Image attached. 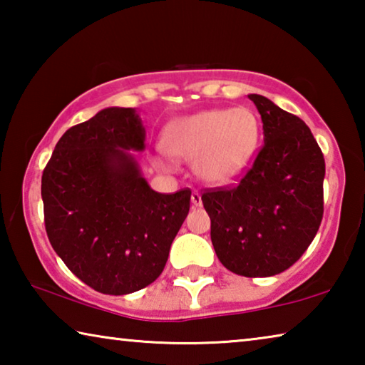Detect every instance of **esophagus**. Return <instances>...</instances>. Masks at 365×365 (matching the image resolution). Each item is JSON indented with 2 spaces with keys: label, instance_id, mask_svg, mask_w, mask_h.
I'll return each instance as SVG.
<instances>
[{
  "label": "esophagus",
  "instance_id": "esophagus-1",
  "mask_svg": "<svg viewBox=\"0 0 365 365\" xmlns=\"http://www.w3.org/2000/svg\"><path fill=\"white\" fill-rule=\"evenodd\" d=\"M191 205H193L195 207L202 206V200H201L200 191H193V193H191Z\"/></svg>",
  "mask_w": 365,
  "mask_h": 365
}]
</instances>
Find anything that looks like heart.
Listing matches in <instances>:
<instances>
[{
	"label": "heart",
	"instance_id": "obj_1",
	"mask_svg": "<svg viewBox=\"0 0 365 365\" xmlns=\"http://www.w3.org/2000/svg\"><path fill=\"white\" fill-rule=\"evenodd\" d=\"M259 138L261 127L251 109L217 108L172 122L164 133V148L177 159L195 160V172L201 180L225 185L248 168ZM154 164L168 169L163 154L156 156Z\"/></svg>",
	"mask_w": 365,
	"mask_h": 365
}]
</instances>
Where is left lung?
<instances>
[{
	"mask_svg": "<svg viewBox=\"0 0 365 365\" xmlns=\"http://www.w3.org/2000/svg\"><path fill=\"white\" fill-rule=\"evenodd\" d=\"M262 119L264 146L233 188L201 196L219 261L243 277H272L298 261L324 214L325 160L299 117L248 95Z\"/></svg>",
	"mask_w": 365,
	"mask_h": 365,
	"instance_id": "8db88e82",
	"label": "left lung"
}]
</instances>
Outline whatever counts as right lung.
Masks as SVG:
<instances>
[{"label": "right lung", "mask_w": 365, "mask_h": 365, "mask_svg": "<svg viewBox=\"0 0 365 365\" xmlns=\"http://www.w3.org/2000/svg\"><path fill=\"white\" fill-rule=\"evenodd\" d=\"M146 130L135 108H106L67 130L43 170L46 233L73 275L104 294H128L164 270L190 211V190L163 195L133 151Z\"/></svg>", "instance_id": "right-lung-1"}]
</instances>
